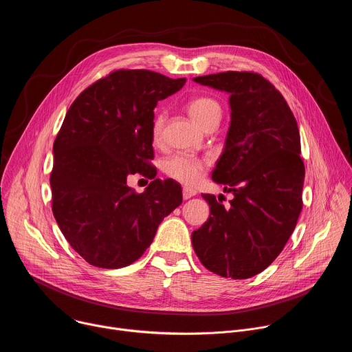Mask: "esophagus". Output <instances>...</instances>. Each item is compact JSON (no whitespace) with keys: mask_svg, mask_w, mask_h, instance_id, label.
I'll return each instance as SVG.
<instances>
[{"mask_svg":"<svg viewBox=\"0 0 352 352\" xmlns=\"http://www.w3.org/2000/svg\"><path fill=\"white\" fill-rule=\"evenodd\" d=\"M196 195V190L192 189V188H184L182 189V197L186 200V199H190L192 196Z\"/></svg>","mask_w":352,"mask_h":352,"instance_id":"obj_1","label":"esophagus"}]
</instances>
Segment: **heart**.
Here are the masks:
<instances>
[{"label": "heart", "instance_id": "1", "mask_svg": "<svg viewBox=\"0 0 352 352\" xmlns=\"http://www.w3.org/2000/svg\"><path fill=\"white\" fill-rule=\"evenodd\" d=\"M188 113L193 122L205 128L212 121H220L221 109L214 98L210 97H196L190 100L188 104ZM163 126H164V116L162 113L156 114L152 122V140L153 143H159L163 136ZM206 168V162L202 159H197L190 155H173L163 163L164 173L185 185L196 184L204 175Z\"/></svg>", "mask_w": 352, "mask_h": 352}]
</instances>
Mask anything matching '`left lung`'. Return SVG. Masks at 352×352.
<instances>
[{"instance_id":"1","label":"left lung","mask_w":352,"mask_h":352,"mask_svg":"<svg viewBox=\"0 0 352 352\" xmlns=\"http://www.w3.org/2000/svg\"><path fill=\"white\" fill-rule=\"evenodd\" d=\"M193 82L230 94L231 121L212 179L234 197L224 208L214 195H202L210 216L192 232V246L208 270L254 277L280 255L302 209L298 125L281 93L259 74L228 71Z\"/></svg>"}]
</instances>
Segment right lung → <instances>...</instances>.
<instances>
[{
    "mask_svg": "<svg viewBox=\"0 0 352 352\" xmlns=\"http://www.w3.org/2000/svg\"><path fill=\"white\" fill-rule=\"evenodd\" d=\"M185 82L120 69L85 89L69 107L53 146V213L91 266L121 269L138 261L163 219L182 204L181 185L155 178L148 162L153 110ZM136 172L154 179L142 194L126 184Z\"/></svg>",
    "mask_w": 352,
    "mask_h": 352,
    "instance_id": "1",
    "label": "right lung"
}]
</instances>
